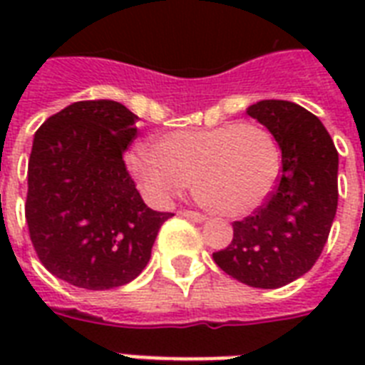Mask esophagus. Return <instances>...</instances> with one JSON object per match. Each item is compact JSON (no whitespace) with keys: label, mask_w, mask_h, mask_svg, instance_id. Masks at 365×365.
Here are the masks:
<instances>
[{"label":"esophagus","mask_w":365,"mask_h":365,"mask_svg":"<svg viewBox=\"0 0 365 365\" xmlns=\"http://www.w3.org/2000/svg\"><path fill=\"white\" fill-rule=\"evenodd\" d=\"M183 217H187V220H193V222H205L206 216L205 214H200V212H193V210H183L180 212Z\"/></svg>","instance_id":"obj_1"}]
</instances>
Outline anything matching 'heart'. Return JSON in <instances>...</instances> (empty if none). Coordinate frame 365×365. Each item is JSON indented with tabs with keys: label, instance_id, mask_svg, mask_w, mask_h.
<instances>
[{
	"label": "heart",
	"instance_id": "1",
	"mask_svg": "<svg viewBox=\"0 0 365 365\" xmlns=\"http://www.w3.org/2000/svg\"><path fill=\"white\" fill-rule=\"evenodd\" d=\"M157 153L134 151L126 165L153 200H165L193 180L197 199L223 216H246L277 187L282 153L257 123H227L166 134Z\"/></svg>",
	"mask_w": 365,
	"mask_h": 365
}]
</instances>
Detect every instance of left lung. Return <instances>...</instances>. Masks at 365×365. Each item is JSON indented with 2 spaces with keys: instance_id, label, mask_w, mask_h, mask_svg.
<instances>
[{
  "instance_id": "left-lung-1",
  "label": "left lung",
  "mask_w": 365,
  "mask_h": 365,
  "mask_svg": "<svg viewBox=\"0 0 365 365\" xmlns=\"http://www.w3.org/2000/svg\"><path fill=\"white\" fill-rule=\"evenodd\" d=\"M277 140L282 170L263 206L233 223V240L214 254L217 267L252 288L274 289L312 269L337 212L339 155L326 126L286 100L246 110Z\"/></svg>"
}]
</instances>
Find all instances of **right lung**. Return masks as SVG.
<instances>
[{
    "label": "right lung",
    "instance_id": "obj_1",
    "mask_svg": "<svg viewBox=\"0 0 365 365\" xmlns=\"http://www.w3.org/2000/svg\"><path fill=\"white\" fill-rule=\"evenodd\" d=\"M138 117L113 100L73 102L34 136L26 222L48 272L85 289L125 286L145 269L170 212L143 202L123 153Z\"/></svg>",
    "mask_w": 365,
    "mask_h": 365
}]
</instances>
